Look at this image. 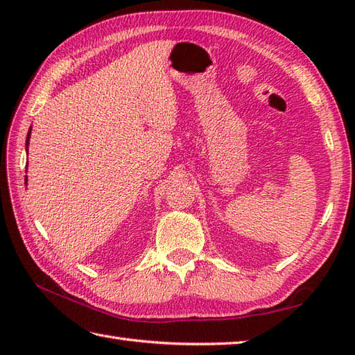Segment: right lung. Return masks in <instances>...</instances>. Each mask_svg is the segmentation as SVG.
I'll return each mask as SVG.
<instances>
[{"label": "right lung", "instance_id": "1", "mask_svg": "<svg viewBox=\"0 0 355 355\" xmlns=\"http://www.w3.org/2000/svg\"><path fill=\"white\" fill-rule=\"evenodd\" d=\"M28 137H30V132L27 134V140H26V143H27V145H28Z\"/></svg>", "mask_w": 355, "mask_h": 355}]
</instances>
